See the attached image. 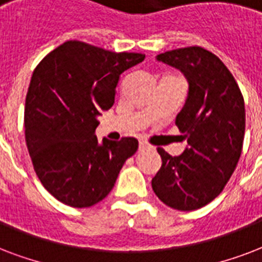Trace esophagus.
<instances>
[{
	"instance_id": "1",
	"label": "esophagus",
	"mask_w": 262,
	"mask_h": 262,
	"mask_svg": "<svg viewBox=\"0 0 262 262\" xmlns=\"http://www.w3.org/2000/svg\"><path fill=\"white\" fill-rule=\"evenodd\" d=\"M150 147H151V146L147 145L146 142H143V141L139 142V150H147V149H150Z\"/></svg>"
}]
</instances>
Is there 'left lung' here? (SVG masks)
Returning <instances> with one entry per match:
<instances>
[{"label": "left lung", "instance_id": "obj_1", "mask_svg": "<svg viewBox=\"0 0 262 262\" xmlns=\"http://www.w3.org/2000/svg\"><path fill=\"white\" fill-rule=\"evenodd\" d=\"M159 61L183 72L188 95L175 124L187 147L172 157L157 151L163 165L151 179L156 195L169 208L195 210L216 198L234 173L245 138V101L220 58L200 46L169 50Z\"/></svg>", "mask_w": 262, "mask_h": 262}]
</instances>
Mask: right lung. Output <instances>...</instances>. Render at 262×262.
<instances>
[{
    "mask_svg": "<svg viewBox=\"0 0 262 262\" xmlns=\"http://www.w3.org/2000/svg\"><path fill=\"white\" fill-rule=\"evenodd\" d=\"M143 60L68 40L36 66L26 97V143L40 183L62 204L89 208L102 201L138 150L135 138L99 145L94 133L101 111L115 102L120 75Z\"/></svg>",
    "mask_w": 262,
    "mask_h": 262,
    "instance_id": "right-lung-1",
    "label": "right lung"
}]
</instances>
